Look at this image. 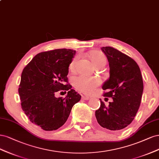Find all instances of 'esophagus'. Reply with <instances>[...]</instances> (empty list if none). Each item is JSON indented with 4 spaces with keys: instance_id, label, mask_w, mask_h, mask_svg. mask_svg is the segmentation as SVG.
I'll list each match as a JSON object with an SVG mask.
<instances>
[{
    "instance_id": "34e87169",
    "label": "esophagus",
    "mask_w": 159,
    "mask_h": 159,
    "mask_svg": "<svg viewBox=\"0 0 159 159\" xmlns=\"http://www.w3.org/2000/svg\"><path fill=\"white\" fill-rule=\"evenodd\" d=\"M80 95H81V96H82V98H83V100H89V99L90 98V97H89V96H86V95L85 94H84V93H81Z\"/></svg>"
}]
</instances>
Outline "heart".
I'll list each match as a JSON object with an SVG mask.
<instances>
[{
    "mask_svg": "<svg viewBox=\"0 0 159 159\" xmlns=\"http://www.w3.org/2000/svg\"><path fill=\"white\" fill-rule=\"evenodd\" d=\"M79 56H75L69 65V69L75 71L78 63ZM90 58L94 65L96 66L100 65H106V59L105 56L100 52H94L92 53ZM73 84L76 89L84 93L90 94L93 93L96 88L99 84V80L97 79L88 77L85 76H79L73 80Z\"/></svg>",
    "mask_w": 159,
    "mask_h": 159,
    "instance_id": "heart-1",
    "label": "heart"
}]
</instances>
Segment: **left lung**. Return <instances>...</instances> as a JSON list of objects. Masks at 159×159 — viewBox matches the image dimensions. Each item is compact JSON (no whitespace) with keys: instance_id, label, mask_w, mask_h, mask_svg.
I'll use <instances>...</instances> for the list:
<instances>
[{"instance_id":"left-lung-1","label":"left lung","mask_w":159,"mask_h":159,"mask_svg":"<svg viewBox=\"0 0 159 159\" xmlns=\"http://www.w3.org/2000/svg\"><path fill=\"white\" fill-rule=\"evenodd\" d=\"M101 49L109 62L110 78L102 85L104 96L113 101L95 111L100 126L111 131L121 130L129 125L139 108L143 82L139 65L127 55L111 47Z\"/></svg>"}]
</instances>
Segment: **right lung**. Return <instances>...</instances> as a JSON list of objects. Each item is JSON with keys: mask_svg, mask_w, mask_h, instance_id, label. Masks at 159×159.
<instances>
[{"mask_svg": "<svg viewBox=\"0 0 159 159\" xmlns=\"http://www.w3.org/2000/svg\"><path fill=\"white\" fill-rule=\"evenodd\" d=\"M76 51L58 49L37 54L25 66L18 93L21 107L32 123L45 131L59 129L67 120L81 96L68 83L69 66ZM65 98H56L59 91Z\"/></svg>", "mask_w": 159, "mask_h": 159, "instance_id": "right-lung-1", "label": "right lung"}]
</instances>
